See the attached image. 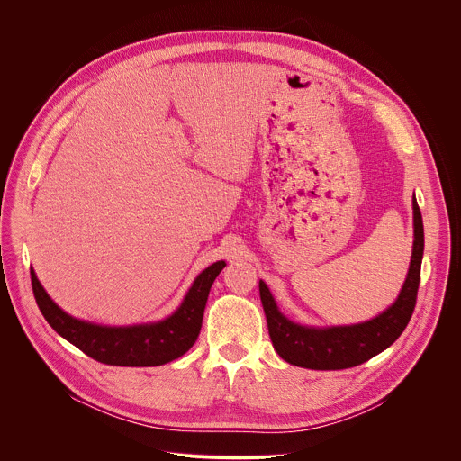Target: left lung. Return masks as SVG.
<instances>
[{
	"label": "left lung",
	"mask_w": 461,
	"mask_h": 461,
	"mask_svg": "<svg viewBox=\"0 0 461 461\" xmlns=\"http://www.w3.org/2000/svg\"><path fill=\"white\" fill-rule=\"evenodd\" d=\"M414 248L407 281L388 310L372 321L352 326L306 328L288 321L265 283H258L260 303L267 313L268 332L277 354L290 365L312 370H341L357 366L396 341L407 328L420 288L423 258V219L414 199Z\"/></svg>",
	"instance_id": "1"
}]
</instances>
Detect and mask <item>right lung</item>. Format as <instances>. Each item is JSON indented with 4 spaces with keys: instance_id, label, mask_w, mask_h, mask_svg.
<instances>
[{
    "instance_id": "add662e5",
    "label": "right lung",
    "mask_w": 461,
    "mask_h": 461,
    "mask_svg": "<svg viewBox=\"0 0 461 461\" xmlns=\"http://www.w3.org/2000/svg\"><path fill=\"white\" fill-rule=\"evenodd\" d=\"M224 267L226 262L219 260L196 277L180 308L167 319L118 328L78 321L65 313L47 295L34 270H31V283L45 321L89 357L114 366H158L184 356L194 345L201 334L210 288Z\"/></svg>"
}]
</instances>
